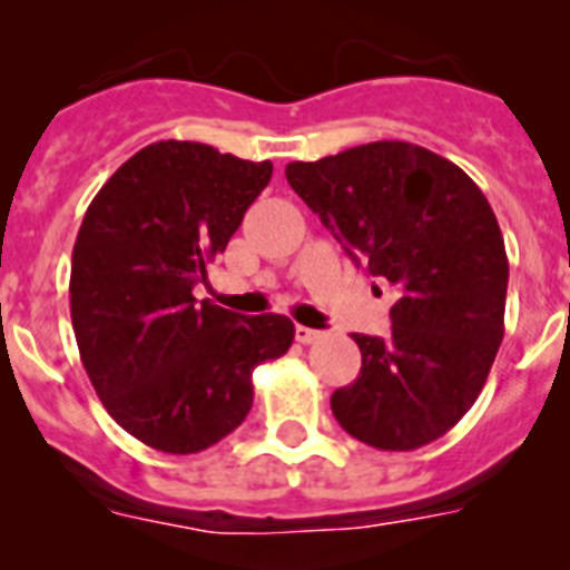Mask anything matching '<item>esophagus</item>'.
Here are the masks:
<instances>
[{
    "instance_id": "1",
    "label": "esophagus",
    "mask_w": 570,
    "mask_h": 570,
    "mask_svg": "<svg viewBox=\"0 0 570 570\" xmlns=\"http://www.w3.org/2000/svg\"><path fill=\"white\" fill-rule=\"evenodd\" d=\"M320 336H322V333L314 331V327H306V325H297V327H295V338H297V342H301V344H314Z\"/></svg>"
}]
</instances>
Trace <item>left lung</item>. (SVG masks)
I'll return each instance as SVG.
<instances>
[{
  "label": "left lung",
  "instance_id": "obj_1",
  "mask_svg": "<svg viewBox=\"0 0 570 570\" xmlns=\"http://www.w3.org/2000/svg\"><path fill=\"white\" fill-rule=\"evenodd\" d=\"M286 181L355 264L394 286L392 333H353L361 375L331 407L353 439L411 452L450 433L504 336L508 253L482 189L450 159L402 140L289 163Z\"/></svg>",
  "mask_w": 570,
  "mask_h": 570
}]
</instances>
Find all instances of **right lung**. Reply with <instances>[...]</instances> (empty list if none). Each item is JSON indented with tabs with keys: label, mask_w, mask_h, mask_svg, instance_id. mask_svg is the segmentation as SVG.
Returning a JSON list of instances; mask_svg holds the SVG:
<instances>
[{
	"label": "right lung",
	"mask_w": 570,
	"mask_h": 570,
	"mask_svg": "<svg viewBox=\"0 0 570 570\" xmlns=\"http://www.w3.org/2000/svg\"><path fill=\"white\" fill-rule=\"evenodd\" d=\"M269 176V159L159 140L85 212L68 286L79 358L109 416L151 450L193 455L226 439L253 405V370L292 347L284 314L193 297Z\"/></svg>",
	"instance_id": "obj_1"
}]
</instances>
